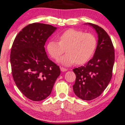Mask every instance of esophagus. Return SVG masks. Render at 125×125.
I'll list each match as a JSON object with an SVG mask.
<instances>
[{"instance_id":"1","label":"esophagus","mask_w":125,"mask_h":125,"mask_svg":"<svg viewBox=\"0 0 125 125\" xmlns=\"http://www.w3.org/2000/svg\"><path fill=\"white\" fill-rule=\"evenodd\" d=\"M60 70H61V71L63 72H64L67 71V69H66V68H63V67H60Z\"/></svg>"}]
</instances>
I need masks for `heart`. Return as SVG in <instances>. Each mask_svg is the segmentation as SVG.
<instances>
[{"mask_svg":"<svg viewBox=\"0 0 125 125\" xmlns=\"http://www.w3.org/2000/svg\"><path fill=\"white\" fill-rule=\"evenodd\" d=\"M59 39V42L49 41L47 45V52L52 59L57 60L66 50L67 53L60 60V62L66 66L76 62L78 65L88 62L93 56L97 45L96 39L93 34L76 29L65 31Z\"/></svg>","mask_w":125,"mask_h":125,"instance_id":"b5f03b06","label":"heart"}]
</instances>
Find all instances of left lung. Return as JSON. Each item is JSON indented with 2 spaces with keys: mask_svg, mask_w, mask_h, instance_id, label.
Instances as JSON below:
<instances>
[{
  "mask_svg": "<svg viewBox=\"0 0 125 125\" xmlns=\"http://www.w3.org/2000/svg\"><path fill=\"white\" fill-rule=\"evenodd\" d=\"M98 35V43L93 57L84 66L73 69L76 81L73 86L78 98L90 101L101 94L110 83L115 60L114 48L107 32L92 23Z\"/></svg>",
  "mask_w": 125,
  "mask_h": 125,
  "instance_id": "8db88e82",
  "label": "left lung"
}]
</instances>
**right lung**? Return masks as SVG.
Masks as SVG:
<instances>
[{
    "label": "right lung",
    "mask_w": 125,
    "mask_h": 125,
    "mask_svg": "<svg viewBox=\"0 0 125 125\" xmlns=\"http://www.w3.org/2000/svg\"><path fill=\"white\" fill-rule=\"evenodd\" d=\"M57 28L35 23L25 27L13 41L10 54L12 74L17 87L27 98L40 101L51 94L59 66L50 60L44 45Z\"/></svg>",
    "instance_id": "right-lung-1"
}]
</instances>
